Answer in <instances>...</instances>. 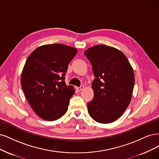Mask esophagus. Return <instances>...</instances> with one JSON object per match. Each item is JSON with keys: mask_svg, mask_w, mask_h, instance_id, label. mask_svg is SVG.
<instances>
[{"mask_svg": "<svg viewBox=\"0 0 159 159\" xmlns=\"http://www.w3.org/2000/svg\"><path fill=\"white\" fill-rule=\"evenodd\" d=\"M84 89V85H81L80 87H77L76 89H77L78 91H81L82 90H83Z\"/></svg>", "mask_w": 159, "mask_h": 159, "instance_id": "obj_1", "label": "esophagus"}]
</instances>
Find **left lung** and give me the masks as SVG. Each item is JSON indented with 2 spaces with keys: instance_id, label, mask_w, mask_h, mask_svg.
<instances>
[{
  "instance_id": "obj_1",
  "label": "left lung",
  "mask_w": 159,
  "mask_h": 159,
  "mask_svg": "<svg viewBox=\"0 0 159 159\" xmlns=\"http://www.w3.org/2000/svg\"><path fill=\"white\" fill-rule=\"evenodd\" d=\"M84 55L95 76L92 83L94 96L88 102L89 114L101 124L114 122L129 106L135 77L129 61L121 51L105 45L86 49Z\"/></svg>"
}]
</instances>
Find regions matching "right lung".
<instances>
[{
  "label": "right lung",
  "instance_id": "obj_1",
  "mask_svg": "<svg viewBox=\"0 0 159 159\" xmlns=\"http://www.w3.org/2000/svg\"><path fill=\"white\" fill-rule=\"evenodd\" d=\"M77 49L59 43L42 45L29 55L22 70L21 85L29 104L43 120L54 121L68 110L75 93L65 76Z\"/></svg>",
  "mask_w": 159,
  "mask_h": 159
}]
</instances>
